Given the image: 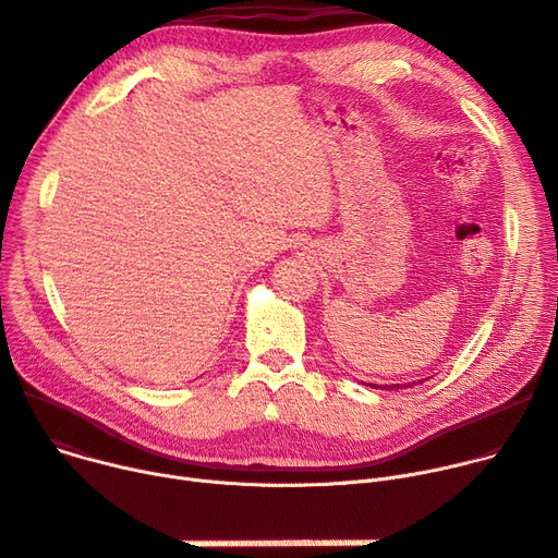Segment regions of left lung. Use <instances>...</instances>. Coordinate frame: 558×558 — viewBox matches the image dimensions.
I'll return each mask as SVG.
<instances>
[{"instance_id":"left-lung-1","label":"left lung","mask_w":558,"mask_h":558,"mask_svg":"<svg viewBox=\"0 0 558 558\" xmlns=\"http://www.w3.org/2000/svg\"><path fill=\"white\" fill-rule=\"evenodd\" d=\"M417 381H420V379H417ZM368 387H373V389H384V391H393V389H404L407 384H404V387H402V384H368Z\"/></svg>"}]
</instances>
